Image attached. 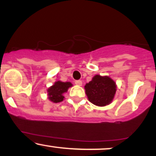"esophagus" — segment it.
<instances>
[{
    "mask_svg": "<svg viewBox=\"0 0 156 156\" xmlns=\"http://www.w3.org/2000/svg\"><path fill=\"white\" fill-rule=\"evenodd\" d=\"M75 83L78 86H81L82 85V81L80 80H77L75 81Z\"/></svg>",
    "mask_w": 156,
    "mask_h": 156,
    "instance_id": "1",
    "label": "esophagus"
}]
</instances>
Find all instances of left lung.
Returning <instances> with one entry per match:
<instances>
[{
    "label": "left lung",
    "instance_id": "8db88e82",
    "mask_svg": "<svg viewBox=\"0 0 156 156\" xmlns=\"http://www.w3.org/2000/svg\"><path fill=\"white\" fill-rule=\"evenodd\" d=\"M89 101L94 105L105 106L110 104L117 91L116 83L108 76L96 75L84 87Z\"/></svg>",
    "mask_w": 156,
    "mask_h": 156
}]
</instances>
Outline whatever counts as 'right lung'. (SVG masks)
I'll return each mask as SVG.
<instances>
[{
    "mask_svg": "<svg viewBox=\"0 0 156 156\" xmlns=\"http://www.w3.org/2000/svg\"><path fill=\"white\" fill-rule=\"evenodd\" d=\"M73 87L70 82H62L60 80L55 81L53 86L48 89V99L53 103H59L63 101L64 97L63 94L67 92L69 87Z\"/></svg>",
    "mask_w": 156,
    "mask_h": 156,
    "instance_id": "right-lung-1",
    "label": "right lung"
}]
</instances>
